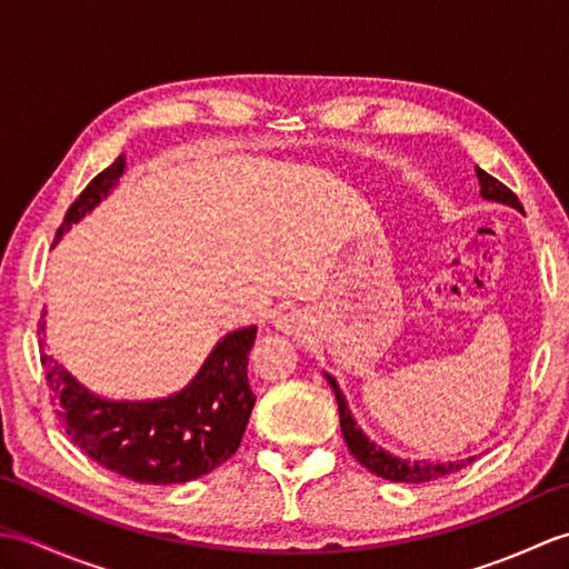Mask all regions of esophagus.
I'll list each match as a JSON object with an SVG mask.
<instances>
[{
    "instance_id": "1",
    "label": "esophagus",
    "mask_w": 569,
    "mask_h": 569,
    "mask_svg": "<svg viewBox=\"0 0 569 569\" xmlns=\"http://www.w3.org/2000/svg\"><path fill=\"white\" fill-rule=\"evenodd\" d=\"M312 325H316V318L308 308H291L276 318V328L288 337H303L312 330Z\"/></svg>"
}]
</instances>
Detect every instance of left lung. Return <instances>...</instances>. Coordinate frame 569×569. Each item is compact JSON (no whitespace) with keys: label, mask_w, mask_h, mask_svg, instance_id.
Wrapping results in <instances>:
<instances>
[{"label":"left lung","mask_w":569,"mask_h":569,"mask_svg":"<svg viewBox=\"0 0 569 569\" xmlns=\"http://www.w3.org/2000/svg\"><path fill=\"white\" fill-rule=\"evenodd\" d=\"M477 178L481 186V198L511 204V208H516L518 212H523V204L518 202L513 190L506 188L501 180L489 176L487 171H481V168H477ZM325 379H328V383L335 391L337 408H340V426H342V435H345L349 452H352L357 457V462L361 467H367L371 475L391 479V481H403V485H426V481L442 479L447 475H452V471L465 469L467 465H471L477 459V457H467V459H459V462H426V459H422L420 462V459H403V457L391 455L389 450H383V447L369 440L365 430L357 426V420L352 418V410H349L347 398L340 389V383H337V379L330 377V373H325Z\"/></svg>","instance_id":"8db88e82"}]
</instances>
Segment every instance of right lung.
<instances>
[{
	"instance_id": "1",
	"label": "right lung",
	"mask_w": 569,
	"mask_h": 569,
	"mask_svg": "<svg viewBox=\"0 0 569 569\" xmlns=\"http://www.w3.org/2000/svg\"><path fill=\"white\" fill-rule=\"evenodd\" d=\"M124 173V156L94 176L70 204L56 237L82 220L107 198ZM46 322H39V332ZM257 328L229 332L183 391L156 401H107L70 377L43 352L48 389L70 440L94 462L139 485H180L210 475L237 452L257 396L249 389L247 365Z\"/></svg>"
}]
</instances>
